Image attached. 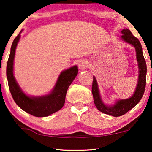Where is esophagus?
<instances>
[{
    "label": "esophagus",
    "instance_id": "esophagus-1",
    "mask_svg": "<svg viewBox=\"0 0 152 152\" xmlns=\"http://www.w3.org/2000/svg\"><path fill=\"white\" fill-rule=\"evenodd\" d=\"M88 66V63L85 60H81L78 63V67L81 71H83V70L86 69Z\"/></svg>",
    "mask_w": 152,
    "mask_h": 152
}]
</instances>
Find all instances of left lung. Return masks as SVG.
Here are the masks:
<instances>
[{"label":"left lung","instance_id":"obj_1","mask_svg":"<svg viewBox=\"0 0 152 152\" xmlns=\"http://www.w3.org/2000/svg\"><path fill=\"white\" fill-rule=\"evenodd\" d=\"M122 36L121 38L125 42L130 44L134 47L136 50V60L138 62V77L136 87L132 95L129 98L125 99H118L113 105H107L103 102L101 96L99 89L97 81L94 76H93L92 92L93 95L94 103L99 110L113 116H120L127 113L132 109L136 104L141 99L143 95L145 88L146 85V75H147V65L145 60L142 54V46L139 40L134 37L128 28H125L121 31Z\"/></svg>","mask_w":152,"mask_h":152}]
</instances>
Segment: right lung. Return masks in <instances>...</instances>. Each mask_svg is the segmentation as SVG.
I'll list each match as a JSON object with an SVG mask.
<instances>
[{
    "label": "right lung",
    "instance_id": "1",
    "mask_svg": "<svg viewBox=\"0 0 152 152\" xmlns=\"http://www.w3.org/2000/svg\"><path fill=\"white\" fill-rule=\"evenodd\" d=\"M23 31L21 30L13 42L7 64L9 88L14 102L23 110L37 117L48 116L64 106L67 90L77 75L78 67L75 65L61 71L49 93L42 96H31L25 93L14 75L15 53Z\"/></svg>",
    "mask_w": 152,
    "mask_h": 152
}]
</instances>
